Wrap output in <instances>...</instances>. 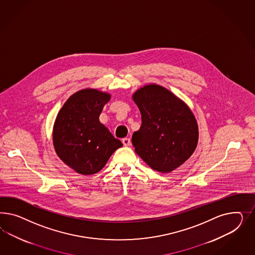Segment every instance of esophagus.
Listing matches in <instances>:
<instances>
[{
  "label": "esophagus",
  "mask_w": 255,
  "mask_h": 255,
  "mask_svg": "<svg viewBox=\"0 0 255 255\" xmlns=\"http://www.w3.org/2000/svg\"><path fill=\"white\" fill-rule=\"evenodd\" d=\"M123 144L125 147H128V146L131 145V140H130V138L125 137V138L123 139Z\"/></svg>",
  "instance_id": "obj_1"
}]
</instances>
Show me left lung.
Segmentation results:
<instances>
[{
  "label": "left lung",
  "instance_id": "8db88e82",
  "mask_svg": "<svg viewBox=\"0 0 255 255\" xmlns=\"http://www.w3.org/2000/svg\"><path fill=\"white\" fill-rule=\"evenodd\" d=\"M142 124L131 143L152 169L169 173L193 154L198 126L190 108L161 86H144L132 95Z\"/></svg>",
  "mask_w": 255,
  "mask_h": 255
}]
</instances>
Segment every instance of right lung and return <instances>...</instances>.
Listing matches in <instances>:
<instances>
[{"instance_id": "obj_1", "label": "right lung", "mask_w": 255, "mask_h": 255, "mask_svg": "<svg viewBox=\"0 0 255 255\" xmlns=\"http://www.w3.org/2000/svg\"><path fill=\"white\" fill-rule=\"evenodd\" d=\"M110 94L85 89L73 94L56 118L53 144L58 156L82 175L99 172L117 148L123 147L99 116Z\"/></svg>"}]
</instances>
